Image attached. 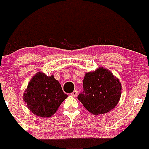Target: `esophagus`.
<instances>
[{
	"label": "esophagus",
	"instance_id": "esophagus-1",
	"mask_svg": "<svg viewBox=\"0 0 149 149\" xmlns=\"http://www.w3.org/2000/svg\"><path fill=\"white\" fill-rule=\"evenodd\" d=\"M77 94H78V92H77V90H74L73 92L71 93V95L74 96V97H75V96L77 95Z\"/></svg>",
	"mask_w": 149,
	"mask_h": 149
}]
</instances>
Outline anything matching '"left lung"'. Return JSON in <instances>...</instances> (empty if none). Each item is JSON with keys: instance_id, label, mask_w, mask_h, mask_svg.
<instances>
[{"instance_id": "left-lung-1", "label": "left lung", "mask_w": 149, "mask_h": 149, "mask_svg": "<svg viewBox=\"0 0 149 149\" xmlns=\"http://www.w3.org/2000/svg\"><path fill=\"white\" fill-rule=\"evenodd\" d=\"M83 87L84 90L77 98L88 111L96 116L106 113L113 109L122 93L119 79L102 67L86 74Z\"/></svg>"}]
</instances>
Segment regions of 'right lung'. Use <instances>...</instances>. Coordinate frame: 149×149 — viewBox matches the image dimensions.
Segmentation results:
<instances>
[{"mask_svg":"<svg viewBox=\"0 0 149 149\" xmlns=\"http://www.w3.org/2000/svg\"><path fill=\"white\" fill-rule=\"evenodd\" d=\"M66 98L59 81L53 75L48 77L41 72L33 77L24 93L27 107L40 117L53 116Z\"/></svg>","mask_w":149,"mask_h":149,"instance_id":"add662e5","label":"right lung"}]
</instances>
